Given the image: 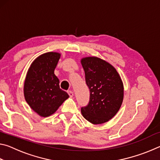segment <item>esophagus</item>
I'll return each instance as SVG.
<instances>
[{
	"label": "esophagus",
	"instance_id": "34e87169",
	"mask_svg": "<svg viewBox=\"0 0 160 160\" xmlns=\"http://www.w3.org/2000/svg\"><path fill=\"white\" fill-rule=\"evenodd\" d=\"M68 94H69L70 97H73V92H72V91H68Z\"/></svg>",
	"mask_w": 160,
	"mask_h": 160
}]
</instances>
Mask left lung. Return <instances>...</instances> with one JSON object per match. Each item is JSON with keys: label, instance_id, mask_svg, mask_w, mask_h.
<instances>
[{"label": "left lung", "instance_id": "left-lung-1", "mask_svg": "<svg viewBox=\"0 0 160 160\" xmlns=\"http://www.w3.org/2000/svg\"><path fill=\"white\" fill-rule=\"evenodd\" d=\"M81 64L90 89V101L81 108V113L92 123H106L116 114L122 104V80L114 67L99 58H83Z\"/></svg>", "mask_w": 160, "mask_h": 160}]
</instances>
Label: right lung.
Segmentation results:
<instances>
[{
    "mask_svg": "<svg viewBox=\"0 0 160 160\" xmlns=\"http://www.w3.org/2000/svg\"><path fill=\"white\" fill-rule=\"evenodd\" d=\"M61 54L48 52L32 62L24 84V95L32 110L42 117L55 113L69 96L54 74Z\"/></svg>",
    "mask_w": 160,
    "mask_h": 160,
    "instance_id": "right-lung-1",
    "label": "right lung"
}]
</instances>
